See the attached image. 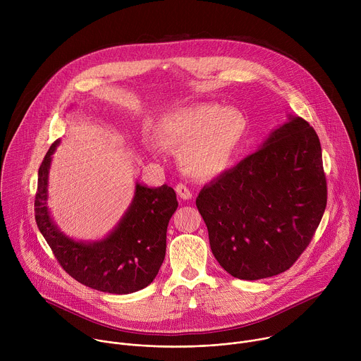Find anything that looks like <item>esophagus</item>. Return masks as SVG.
I'll return each instance as SVG.
<instances>
[{"label":"esophagus","instance_id":"34e87169","mask_svg":"<svg viewBox=\"0 0 361 361\" xmlns=\"http://www.w3.org/2000/svg\"><path fill=\"white\" fill-rule=\"evenodd\" d=\"M176 191H177V195H178L180 198H183V200H190V198L192 197L190 188H188L185 184H183V183H180V184L176 185Z\"/></svg>","mask_w":361,"mask_h":361}]
</instances>
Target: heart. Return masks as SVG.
Here are the masks:
<instances>
[{"label": "heart", "mask_w": 361, "mask_h": 361, "mask_svg": "<svg viewBox=\"0 0 361 361\" xmlns=\"http://www.w3.org/2000/svg\"><path fill=\"white\" fill-rule=\"evenodd\" d=\"M245 127V120L237 110L202 102L167 114L154 134L161 147L182 148L178 161L187 176L213 178L230 167Z\"/></svg>", "instance_id": "heart-1"}]
</instances>
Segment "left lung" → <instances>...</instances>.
<instances>
[{"mask_svg":"<svg viewBox=\"0 0 361 361\" xmlns=\"http://www.w3.org/2000/svg\"><path fill=\"white\" fill-rule=\"evenodd\" d=\"M195 204L228 274L260 280L288 270L310 244L327 204L317 133L290 117L260 149L204 185Z\"/></svg>","mask_w":361,"mask_h":361,"instance_id":"left-lung-1","label":"left lung"}]
</instances>
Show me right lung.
<instances>
[{
	"mask_svg": "<svg viewBox=\"0 0 361 361\" xmlns=\"http://www.w3.org/2000/svg\"><path fill=\"white\" fill-rule=\"evenodd\" d=\"M60 140L47 151L38 170L35 221L60 266L78 283L111 294H130L152 283L164 262L167 226L178 207L167 184L135 183L134 198L118 226L99 241H75L59 230L48 212V171Z\"/></svg>",
	"mask_w": 361,
	"mask_h": 361,
	"instance_id": "obj_1",
	"label": "right lung"
}]
</instances>
